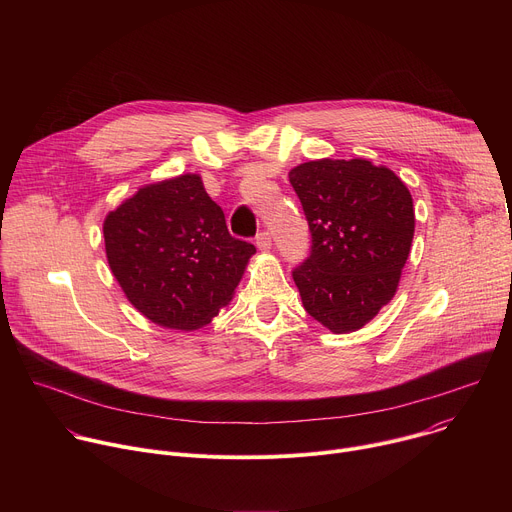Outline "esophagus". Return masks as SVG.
I'll return each instance as SVG.
<instances>
[{
  "label": "esophagus",
  "mask_w": 512,
  "mask_h": 512,
  "mask_svg": "<svg viewBox=\"0 0 512 512\" xmlns=\"http://www.w3.org/2000/svg\"><path fill=\"white\" fill-rule=\"evenodd\" d=\"M255 245L261 253H269L271 251V235L269 233H259L255 239Z\"/></svg>",
  "instance_id": "esophagus-1"
}]
</instances>
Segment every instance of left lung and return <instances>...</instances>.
Segmentation results:
<instances>
[{"instance_id": "obj_1", "label": "left lung", "mask_w": 512, "mask_h": 512, "mask_svg": "<svg viewBox=\"0 0 512 512\" xmlns=\"http://www.w3.org/2000/svg\"><path fill=\"white\" fill-rule=\"evenodd\" d=\"M289 182L312 231L294 271L304 310L334 334L356 332L397 294L415 233L411 192L364 158L304 162Z\"/></svg>"}]
</instances>
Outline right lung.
Listing matches in <instances>:
<instances>
[{
  "mask_svg": "<svg viewBox=\"0 0 512 512\" xmlns=\"http://www.w3.org/2000/svg\"><path fill=\"white\" fill-rule=\"evenodd\" d=\"M107 263L129 304L150 322L198 330L229 306L251 243L233 239L200 174L145 184L103 221Z\"/></svg>",
  "mask_w": 512,
  "mask_h": 512,
  "instance_id": "add662e5",
  "label": "right lung"
}]
</instances>
